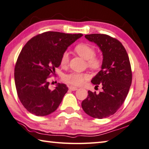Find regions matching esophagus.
<instances>
[{
    "label": "esophagus",
    "mask_w": 149,
    "mask_h": 149,
    "mask_svg": "<svg viewBox=\"0 0 149 149\" xmlns=\"http://www.w3.org/2000/svg\"><path fill=\"white\" fill-rule=\"evenodd\" d=\"M68 88H69L70 90L72 91H77V89H78V88H77V87H75V86H69V87H68Z\"/></svg>",
    "instance_id": "1"
}]
</instances>
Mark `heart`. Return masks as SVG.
<instances>
[{
    "label": "heart",
    "mask_w": 149,
    "mask_h": 149,
    "mask_svg": "<svg viewBox=\"0 0 149 149\" xmlns=\"http://www.w3.org/2000/svg\"><path fill=\"white\" fill-rule=\"evenodd\" d=\"M74 51L82 58L86 60V65L89 68L94 70L99 69L102 65V61L99 57L95 55V51L92 46L87 43H81L77 45ZM69 60L68 54L67 52H64L61 56V65H67ZM91 76L88 73H82L72 72L64 76V81L68 84L74 86H82L85 81L90 79Z\"/></svg>",
    "instance_id": "obj_1"
}]
</instances>
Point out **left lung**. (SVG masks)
Instances as JSON below:
<instances>
[{"instance_id":"obj_1","label":"left lung","mask_w":149,"mask_h":149,"mask_svg":"<svg viewBox=\"0 0 149 149\" xmlns=\"http://www.w3.org/2000/svg\"><path fill=\"white\" fill-rule=\"evenodd\" d=\"M95 42L102 54L101 70L91 82L96 86L102 85L99 94L88 91V97L82 102V108L96 118L113 115L123 104L132 82V72L129 58L125 47L116 38L103 34L84 36Z\"/></svg>"}]
</instances>
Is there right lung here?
<instances>
[{
	"label": "right lung",
	"instance_id": "1",
	"mask_svg": "<svg viewBox=\"0 0 149 149\" xmlns=\"http://www.w3.org/2000/svg\"><path fill=\"white\" fill-rule=\"evenodd\" d=\"M82 36L45 32L34 36L22 48L15 65V81L18 97L30 113L44 116L58 108L68 87L58 83L52 90L47 80L61 65L67 48Z\"/></svg>",
	"mask_w": 149,
	"mask_h": 149
}]
</instances>
